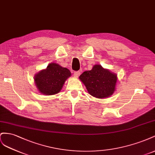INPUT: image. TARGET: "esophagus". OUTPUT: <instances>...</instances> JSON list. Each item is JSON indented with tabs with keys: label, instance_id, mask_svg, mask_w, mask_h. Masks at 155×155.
<instances>
[{
	"label": "esophagus",
	"instance_id": "1",
	"mask_svg": "<svg viewBox=\"0 0 155 155\" xmlns=\"http://www.w3.org/2000/svg\"><path fill=\"white\" fill-rule=\"evenodd\" d=\"M80 74H81L80 71H74V77H78Z\"/></svg>",
	"mask_w": 155,
	"mask_h": 155
}]
</instances>
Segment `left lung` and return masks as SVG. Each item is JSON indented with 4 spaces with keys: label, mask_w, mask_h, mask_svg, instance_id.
Segmentation results:
<instances>
[{
    "label": "left lung",
    "mask_w": 155,
    "mask_h": 155,
    "mask_svg": "<svg viewBox=\"0 0 155 155\" xmlns=\"http://www.w3.org/2000/svg\"><path fill=\"white\" fill-rule=\"evenodd\" d=\"M89 94L96 98L104 99L112 95L116 90L117 74L101 65H95L79 77Z\"/></svg>",
    "instance_id": "obj_1"
}]
</instances>
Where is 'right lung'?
Returning a JSON list of instances; mask_svg holds the SVG:
<instances>
[{
	"instance_id": "add662e5",
	"label": "right lung",
	"mask_w": 155,
	"mask_h": 155,
	"mask_svg": "<svg viewBox=\"0 0 155 155\" xmlns=\"http://www.w3.org/2000/svg\"><path fill=\"white\" fill-rule=\"evenodd\" d=\"M70 71L56 63L48 65L45 69L38 73L34 77V82L39 91L46 95L58 94L64 82L71 76Z\"/></svg>"
}]
</instances>
